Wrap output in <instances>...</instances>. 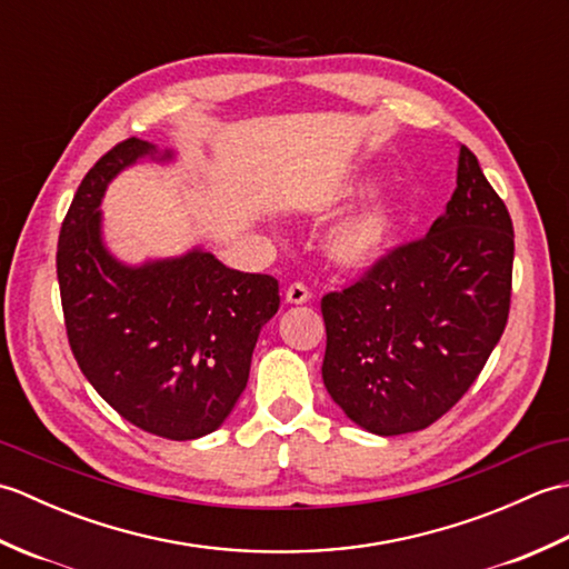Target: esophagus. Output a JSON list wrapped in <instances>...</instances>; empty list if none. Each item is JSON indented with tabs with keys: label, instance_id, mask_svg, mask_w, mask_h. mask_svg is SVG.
<instances>
[{
	"label": "esophagus",
	"instance_id": "obj_1",
	"mask_svg": "<svg viewBox=\"0 0 569 569\" xmlns=\"http://www.w3.org/2000/svg\"><path fill=\"white\" fill-rule=\"evenodd\" d=\"M308 300H310V291H308V288H306L303 283H291V286H288L286 303L303 306V303H308Z\"/></svg>",
	"mask_w": 569,
	"mask_h": 569
}]
</instances>
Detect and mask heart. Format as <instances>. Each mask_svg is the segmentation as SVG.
<instances>
[{"mask_svg": "<svg viewBox=\"0 0 569 569\" xmlns=\"http://www.w3.org/2000/svg\"><path fill=\"white\" fill-rule=\"evenodd\" d=\"M373 186L369 180L345 186L330 200L320 204V217H335L367 198ZM403 210L393 198H379L369 202L345 222L337 224L325 239V257L345 271H367L377 266L396 244L401 232Z\"/></svg>", "mask_w": 569, "mask_h": 569, "instance_id": "obj_1", "label": "heart"}]
</instances>
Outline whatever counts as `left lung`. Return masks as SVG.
<instances>
[{
    "instance_id": "1",
    "label": "left lung",
    "mask_w": 569,
    "mask_h": 569,
    "mask_svg": "<svg viewBox=\"0 0 569 569\" xmlns=\"http://www.w3.org/2000/svg\"><path fill=\"white\" fill-rule=\"evenodd\" d=\"M511 269V214L477 156L459 147L457 188L430 232L322 298L332 401L383 438L445 416L501 340Z\"/></svg>"
}]
</instances>
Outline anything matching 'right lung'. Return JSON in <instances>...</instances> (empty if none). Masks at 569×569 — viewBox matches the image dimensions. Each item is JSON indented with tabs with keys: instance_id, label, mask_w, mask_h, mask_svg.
Wrapping results in <instances>:
<instances>
[{
	"instance_id": "add662e5",
	"label": "right lung",
	"mask_w": 569,
	"mask_h": 569,
	"mask_svg": "<svg viewBox=\"0 0 569 569\" xmlns=\"http://www.w3.org/2000/svg\"><path fill=\"white\" fill-rule=\"evenodd\" d=\"M143 159L176 153L127 139L90 168L58 239V286L80 371L119 416L168 440L217 430L247 389L259 332L281 298L278 281L224 266L192 247L124 263L107 249V186Z\"/></svg>"
}]
</instances>
